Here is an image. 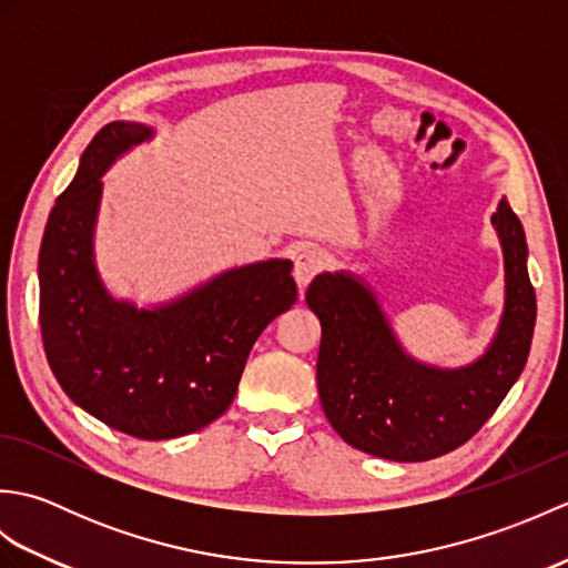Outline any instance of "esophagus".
<instances>
[{"label":"esophagus","mask_w":568,"mask_h":568,"mask_svg":"<svg viewBox=\"0 0 568 568\" xmlns=\"http://www.w3.org/2000/svg\"><path fill=\"white\" fill-rule=\"evenodd\" d=\"M327 263H329V256H327V251H324V248L307 246V248L300 251L297 258H295V268H293L300 291H303V287H307V283L312 281V277L327 268Z\"/></svg>","instance_id":"esophagus-1"}]
</instances>
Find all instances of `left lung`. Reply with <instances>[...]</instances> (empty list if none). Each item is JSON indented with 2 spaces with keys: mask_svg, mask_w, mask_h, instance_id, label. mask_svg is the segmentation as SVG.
<instances>
[{
  "mask_svg": "<svg viewBox=\"0 0 568 568\" xmlns=\"http://www.w3.org/2000/svg\"><path fill=\"white\" fill-rule=\"evenodd\" d=\"M490 222L505 256V310L486 354L464 368L427 366L405 354L361 277L339 271L310 283L305 300L322 324L320 400L354 449L390 462L449 454L486 425L520 378L537 320L527 241L508 200Z\"/></svg>",
  "mask_w": 568,
  "mask_h": 568,
  "instance_id": "8db88e82",
  "label": "left lung"
}]
</instances>
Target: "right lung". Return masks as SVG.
Masks as SVG:
<instances>
[{"label":"right lung","instance_id":"add662e5","mask_svg":"<svg viewBox=\"0 0 568 568\" xmlns=\"http://www.w3.org/2000/svg\"><path fill=\"white\" fill-rule=\"evenodd\" d=\"M143 124H106L48 216L39 253V320L48 366L84 413L139 439L207 427L232 405L251 346L297 300L293 263L271 258L212 277L173 303L114 300L94 265L102 175L149 141Z\"/></svg>","mask_w":568,"mask_h":568}]
</instances>
